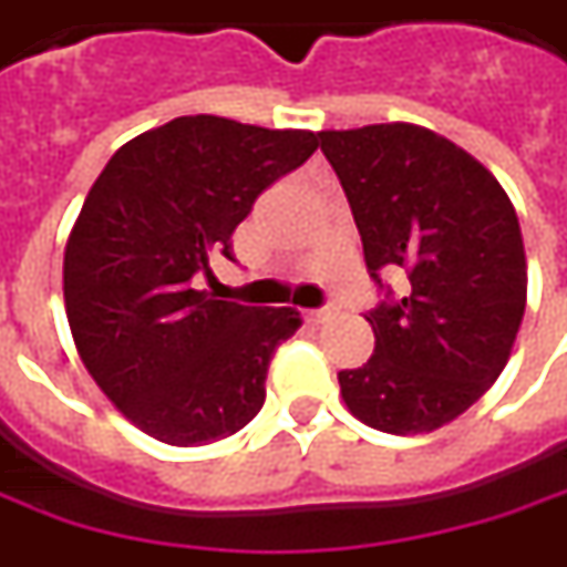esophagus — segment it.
Instances as JSON below:
<instances>
[{
    "label": "esophagus",
    "mask_w": 567,
    "mask_h": 567,
    "mask_svg": "<svg viewBox=\"0 0 567 567\" xmlns=\"http://www.w3.org/2000/svg\"><path fill=\"white\" fill-rule=\"evenodd\" d=\"M336 318V308H318V311H308V321L311 323H327Z\"/></svg>",
    "instance_id": "obj_1"
}]
</instances>
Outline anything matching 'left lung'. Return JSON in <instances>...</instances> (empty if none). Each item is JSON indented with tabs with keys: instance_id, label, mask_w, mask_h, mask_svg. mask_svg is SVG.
Returning <instances> with one entry per match:
<instances>
[{
	"instance_id": "obj_1",
	"label": "left lung",
	"mask_w": 567,
	"mask_h": 567,
	"mask_svg": "<svg viewBox=\"0 0 567 567\" xmlns=\"http://www.w3.org/2000/svg\"><path fill=\"white\" fill-rule=\"evenodd\" d=\"M361 231L370 277L401 268L408 290L367 323V364L339 395L370 429L423 435L454 423L509 361L528 302V261L506 190L439 132L377 123L318 132Z\"/></svg>"
}]
</instances>
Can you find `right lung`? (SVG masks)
Wrapping results in <instances>:
<instances>
[{
  "mask_svg": "<svg viewBox=\"0 0 567 567\" xmlns=\"http://www.w3.org/2000/svg\"><path fill=\"white\" fill-rule=\"evenodd\" d=\"M318 151L308 128L178 116L126 142L95 178L64 246V308L80 361L144 435L197 447L240 432L275 349L302 318L194 290L280 175Z\"/></svg>",
  "mask_w": 567,
  "mask_h": 567,
  "instance_id": "1",
  "label": "right lung"
}]
</instances>
